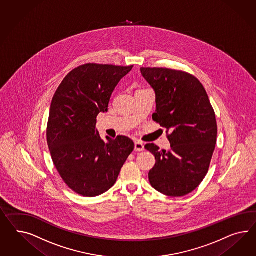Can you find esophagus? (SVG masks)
<instances>
[{
	"instance_id": "obj_1",
	"label": "esophagus",
	"mask_w": 256,
	"mask_h": 256,
	"mask_svg": "<svg viewBox=\"0 0 256 256\" xmlns=\"http://www.w3.org/2000/svg\"><path fill=\"white\" fill-rule=\"evenodd\" d=\"M144 144L142 142H135V151H137V152H142V151H144Z\"/></svg>"
}]
</instances>
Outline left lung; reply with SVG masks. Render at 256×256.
Listing matches in <instances>:
<instances>
[{
  "label": "left lung",
  "instance_id": "left-lung-1",
  "mask_svg": "<svg viewBox=\"0 0 256 256\" xmlns=\"http://www.w3.org/2000/svg\"><path fill=\"white\" fill-rule=\"evenodd\" d=\"M140 72L156 93L152 120L170 132V150L146 146L156 160L148 174L150 184L168 196H186L207 175L217 138L214 110L194 76L164 68H140Z\"/></svg>",
  "mask_w": 256,
  "mask_h": 256
}]
</instances>
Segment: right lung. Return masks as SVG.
Segmentation results:
<instances>
[{"label":"right lung","mask_w":256,"mask_h":256,"mask_svg":"<svg viewBox=\"0 0 256 256\" xmlns=\"http://www.w3.org/2000/svg\"><path fill=\"white\" fill-rule=\"evenodd\" d=\"M133 66L88 63L72 70L58 88L49 110L46 138L58 172L83 196L108 191L118 180L134 142L126 136L100 138V112L108 110L112 93Z\"/></svg>","instance_id":"obj_1"}]
</instances>
